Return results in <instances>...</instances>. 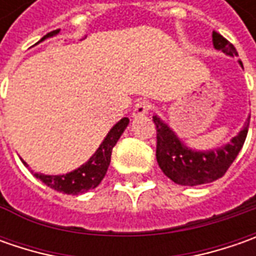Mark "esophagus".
Here are the masks:
<instances>
[{"instance_id":"1","label":"esophagus","mask_w":256,"mask_h":256,"mask_svg":"<svg viewBox=\"0 0 256 256\" xmlns=\"http://www.w3.org/2000/svg\"><path fill=\"white\" fill-rule=\"evenodd\" d=\"M150 110H151V102L146 101V100H142V101H140V102L135 105L132 115L135 118L144 116V115H146V114L150 112Z\"/></svg>"}]
</instances>
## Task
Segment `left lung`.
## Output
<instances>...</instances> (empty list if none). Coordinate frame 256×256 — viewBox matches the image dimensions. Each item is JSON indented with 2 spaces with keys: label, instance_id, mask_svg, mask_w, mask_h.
Returning <instances> with one entry per match:
<instances>
[{
  "label": "left lung",
  "instance_id": "obj_1",
  "mask_svg": "<svg viewBox=\"0 0 256 256\" xmlns=\"http://www.w3.org/2000/svg\"><path fill=\"white\" fill-rule=\"evenodd\" d=\"M212 44L215 50L224 54L230 56L238 55L235 46L215 31L212 32ZM238 62L244 68L241 61ZM250 118L251 116L246 118L241 131L228 144L200 151L190 148L178 138L168 124L164 122L158 115H154V124L156 126V161L160 168L178 185L195 186L220 180L241 151L250 128Z\"/></svg>",
  "mask_w": 256,
  "mask_h": 256
}]
</instances>
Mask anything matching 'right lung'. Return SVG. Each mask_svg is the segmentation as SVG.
Instances as JSON below:
<instances>
[{"instance_id":"add662e5","label":"right lung","mask_w":256,"mask_h":256,"mask_svg":"<svg viewBox=\"0 0 256 256\" xmlns=\"http://www.w3.org/2000/svg\"><path fill=\"white\" fill-rule=\"evenodd\" d=\"M55 34L56 32H50V34L42 36L41 41H44L45 38L52 36ZM128 124H130L128 118H122L121 121L115 124L110 130V132L106 134V136L104 138V141L98 146V150L94 152L92 156L86 162L82 164L80 168L68 172V174H64V175H44V174L35 172L34 176L55 191L71 194V195L84 194L90 190L96 188L108 171V166L111 162L112 148L115 146V144L118 142L120 136L122 135L125 128L128 126ZM21 161L26 166V162L24 160H21Z\"/></svg>"}]
</instances>
